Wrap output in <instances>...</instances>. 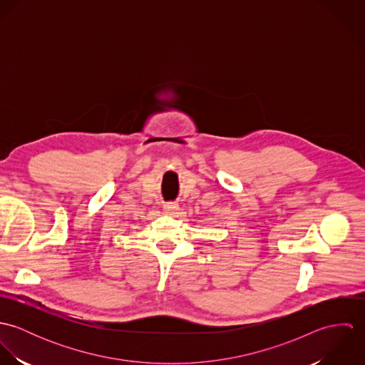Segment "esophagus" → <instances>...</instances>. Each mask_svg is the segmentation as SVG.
<instances>
[{
    "label": "esophagus",
    "mask_w": 365,
    "mask_h": 365,
    "mask_svg": "<svg viewBox=\"0 0 365 365\" xmlns=\"http://www.w3.org/2000/svg\"><path fill=\"white\" fill-rule=\"evenodd\" d=\"M164 209L168 215H175L178 210V205L174 202H167V204H164Z\"/></svg>",
    "instance_id": "obj_1"
}]
</instances>
